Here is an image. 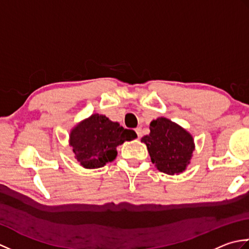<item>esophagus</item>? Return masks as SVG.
Here are the masks:
<instances>
[{"mask_svg":"<svg viewBox=\"0 0 249 249\" xmlns=\"http://www.w3.org/2000/svg\"><path fill=\"white\" fill-rule=\"evenodd\" d=\"M135 131L137 133V136H138V138H141V137H142V128L141 127H137L135 129Z\"/></svg>","mask_w":249,"mask_h":249,"instance_id":"1","label":"esophagus"}]
</instances>
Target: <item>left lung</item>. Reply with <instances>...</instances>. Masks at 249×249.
Here are the masks:
<instances>
[{
	"mask_svg": "<svg viewBox=\"0 0 249 249\" xmlns=\"http://www.w3.org/2000/svg\"><path fill=\"white\" fill-rule=\"evenodd\" d=\"M150 130L141 141L146 144L152 162L163 173L173 176L183 172L195 149L193 137L166 118L152 121Z\"/></svg>",
	"mask_w": 249,
	"mask_h": 249,
	"instance_id": "obj_1",
	"label": "left lung"
}]
</instances>
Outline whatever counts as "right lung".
<instances>
[{
  "label": "right lung",
  "instance_id": "add662e5",
  "mask_svg": "<svg viewBox=\"0 0 249 249\" xmlns=\"http://www.w3.org/2000/svg\"><path fill=\"white\" fill-rule=\"evenodd\" d=\"M134 130L126 129L107 116L93 114L71 133V145L80 165L88 169L104 167L116 157V146L135 139Z\"/></svg>",
  "mask_w": 249,
  "mask_h": 249
}]
</instances>
